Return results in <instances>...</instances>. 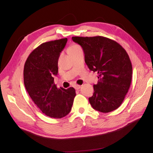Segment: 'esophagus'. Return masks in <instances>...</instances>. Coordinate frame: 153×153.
I'll return each mask as SVG.
<instances>
[{
    "label": "esophagus",
    "instance_id": "34e87169",
    "mask_svg": "<svg viewBox=\"0 0 153 153\" xmlns=\"http://www.w3.org/2000/svg\"><path fill=\"white\" fill-rule=\"evenodd\" d=\"M75 88L76 90H79L81 88V86H79V85H76V86H75Z\"/></svg>",
    "mask_w": 153,
    "mask_h": 153
}]
</instances>
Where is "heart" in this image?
Returning <instances> with one entry per match:
<instances>
[{
    "label": "heart",
    "instance_id": "heart-1",
    "mask_svg": "<svg viewBox=\"0 0 153 153\" xmlns=\"http://www.w3.org/2000/svg\"><path fill=\"white\" fill-rule=\"evenodd\" d=\"M81 48V47L79 45H73L69 46V47L68 48V53H72V52H74L75 51L77 50V49H79Z\"/></svg>",
    "mask_w": 153,
    "mask_h": 153
}]
</instances>
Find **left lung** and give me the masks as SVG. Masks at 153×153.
Instances as JSON below:
<instances>
[{
    "mask_svg": "<svg viewBox=\"0 0 153 153\" xmlns=\"http://www.w3.org/2000/svg\"><path fill=\"white\" fill-rule=\"evenodd\" d=\"M82 46L90 70L97 72L98 81L88 98L94 109L108 113L121 105L130 86L132 66L120 44L103 36L72 37Z\"/></svg>",
    "mask_w": 153,
    "mask_h": 153,
    "instance_id": "8db88e82",
    "label": "left lung"
}]
</instances>
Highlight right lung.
<instances>
[{"instance_id":"1","label":"right lung","mask_w":153,"mask_h":153,"mask_svg":"<svg viewBox=\"0 0 153 153\" xmlns=\"http://www.w3.org/2000/svg\"><path fill=\"white\" fill-rule=\"evenodd\" d=\"M67 38L42 43L35 48L25 61L24 85L30 97L43 113L60 119L68 115L76 97L70 87L57 88L54 76L58 74V60Z\"/></svg>"}]
</instances>
